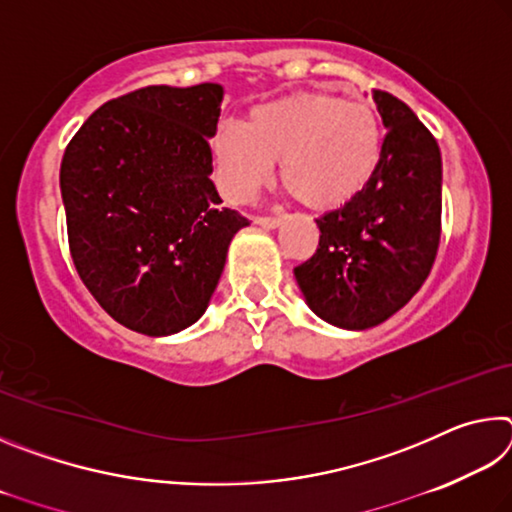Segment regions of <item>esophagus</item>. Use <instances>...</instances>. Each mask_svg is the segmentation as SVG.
<instances>
[{
    "label": "esophagus",
    "instance_id": "esophagus-1",
    "mask_svg": "<svg viewBox=\"0 0 512 512\" xmlns=\"http://www.w3.org/2000/svg\"><path fill=\"white\" fill-rule=\"evenodd\" d=\"M255 223L259 225V228L275 230V228H280V225H282V219H280V216H257Z\"/></svg>",
    "mask_w": 512,
    "mask_h": 512
}]
</instances>
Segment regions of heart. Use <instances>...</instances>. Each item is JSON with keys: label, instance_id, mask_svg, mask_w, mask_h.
Here are the masks:
<instances>
[{"label": "heart", "instance_id": "obj_1", "mask_svg": "<svg viewBox=\"0 0 512 512\" xmlns=\"http://www.w3.org/2000/svg\"><path fill=\"white\" fill-rule=\"evenodd\" d=\"M381 124L375 108L329 92H296L259 103L246 126L223 124L210 151L214 180L232 205H246L273 176L302 205L332 212L352 203L381 162Z\"/></svg>", "mask_w": 512, "mask_h": 512}]
</instances>
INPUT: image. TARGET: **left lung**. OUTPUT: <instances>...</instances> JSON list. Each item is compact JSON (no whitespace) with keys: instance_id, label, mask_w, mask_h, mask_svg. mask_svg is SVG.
Instances as JSON below:
<instances>
[{"instance_id":"8db88e82","label":"left lung","mask_w":512,"mask_h":512,"mask_svg":"<svg viewBox=\"0 0 512 512\" xmlns=\"http://www.w3.org/2000/svg\"><path fill=\"white\" fill-rule=\"evenodd\" d=\"M375 103L388 131L375 178L316 219V253L293 268L307 307L350 332L384 323L418 293L440 241L438 144L404 101L375 90Z\"/></svg>"}]
</instances>
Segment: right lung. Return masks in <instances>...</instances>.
Returning a JSON list of instances; mask_svg holds the SVG:
<instances>
[{"label": "right lung", "instance_id": "add662e5", "mask_svg": "<svg viewBox=\"0 0 512 512\" xmlns=\"http://www.w3.org/2000/svg\"><path fill=\"white\" fill-rule=\"evenodd\" d=\"M223 88L151 85L92 112L60 164L69 250L94 300L133 332L171 336L205 314L232 237L210 140Z\"/></svg>", "mask_w": 512, "mask_h": 512}]
</instances>
